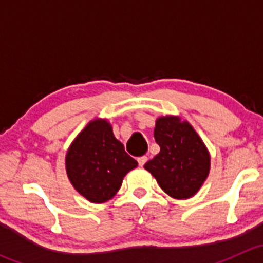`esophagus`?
Instances as JSON below:
<instances>
[{
    "label": "esophagus",
    "instance_id": "1",
    "mask_svg": "<svg viewBox=\"0 0 263 263\" xmlns=\"http://www.w3.org/2000/svg\"><path fill=\"white\" fill-rule=\"evenodd\" d=\"M137 161H139L140 166H144L147 161V156H140V158H137Z\"/></svg>",
    "mask_w": 263,
    "mask_h": 263
}]
</instances>
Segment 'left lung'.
<instances>
[{"label": "left lung", "mask_w": 263, "mask_h": 263, "mask_svg": "<svg viewBox=\"0 0 263 263\" xmlns=\"http://www.w3.org/2000/svg\"><path fill=\"white\" fill-rule=\"evenodd\" d=\"M154 137L160 151L144 165L171 197L195 196L210 172V154L187 121L166 116L156 119Z\"/></svg>", "instance_id": "1"}]
</instances>
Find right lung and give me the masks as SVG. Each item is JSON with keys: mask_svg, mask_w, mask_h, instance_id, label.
Masks as SVG:
<instances>
[{"mask_svg": "<svg viewBox=\"0 0 263 263\" xmlns=\"http://www.w3.org/2000/svg\"><path fill=\"white\" fill-rule=\"evenodd\" d=\"M137 161L124 151L107 119L89 122L66 154V172L73 188L94 203L107 202Z\"/></svg>", "mask_w": 263, "mask_h": 263, "instance_id": "add662e5", "label": "right lung"}]
</instances>
